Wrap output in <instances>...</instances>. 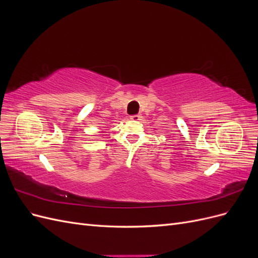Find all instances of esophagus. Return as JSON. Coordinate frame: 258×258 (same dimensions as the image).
I'll return each mask as SVG.
<instances>
[{"label": "esophagus", "mask_w": 258, "mask_h": 258, "mask_svg": "<svg viewBox=\"0 0 258 258\" xmlns=\"http://www.w3.org/2000/svg\"><path fill=\"white\" fill-rule=\"evenodd\" d=\"M141 118H142V116L140 115V114H138V115H132L131 117H130V119H132V120H141Z\"/></svg>", "instance_id": "esophagus-1"}]
</instances>
